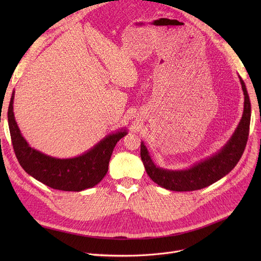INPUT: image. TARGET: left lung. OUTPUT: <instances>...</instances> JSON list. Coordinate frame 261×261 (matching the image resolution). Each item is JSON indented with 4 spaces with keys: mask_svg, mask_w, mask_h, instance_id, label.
Wrapping results in <instances>:
<instances>
[{
    "mask_svg": "<svg viewBox=\"0 0 261 261\" xmlns=\"http://www.w3.org/2000/svg\"><path fill=\"white\" fill-rule=\"evenodd\" d=\"M240 84L244 94L242 118L229 141L211 158L184 170H167L158 167L149 155L144 143L141 144V158L147 174L158 185L173 191H193L207 187L219 181L234 168L246 146L251 121V101L241 77Z\"/></svg>",
    "mask_w": 261,
    "mask_h": 261,
    "instance_id": "1",
    "label": "left lung"
}]
</instances>
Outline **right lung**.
Returning a JSON list of instances; mask_svg holds the SVG:
<instances>
[{"instance_id":"add662e5","label":"right lung","mask_w":261,"mask_h":261,"mask_svg":"<svg viewBox=\"0 0 261 261\" xmlns=\"http://www.w3.org/2000/svg\"><path fill=\"white\" fill-rule=\"evenodd\" d=\"M12 92L8 107V125L13 150L22 168L34 179L50 188L81 191L97 185L108 172L109 162L126 130L109 134L86 153L73 159H56L32 148L21 134L13 115Z\"/></svg>"}]
</instances>
